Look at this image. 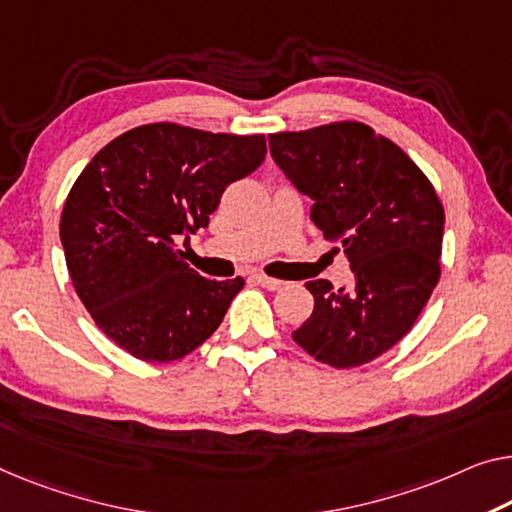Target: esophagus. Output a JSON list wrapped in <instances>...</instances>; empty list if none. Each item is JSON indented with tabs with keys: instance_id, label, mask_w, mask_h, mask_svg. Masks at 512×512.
Segmentation results:
<instances>
[{
	"instance_id": "1",
	"label": "esophagus",
	"mask_w": 512,
	"mask_h": 512,
	"mask_svg": "<svg viewBox=\"0 0 512 512\" xmlns=\"http://www.w3.org/2000/svg\"><path fill=\"white\" fill-rule=\"evenodd\" d=\"M253 280L257 282V285H262V287H266V289H280V287H282V280L269 278V276H264V273H255Z\"/></svg>"
}]
</instances>
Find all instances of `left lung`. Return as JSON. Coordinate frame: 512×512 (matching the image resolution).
Listing matches in <instances>:
<instances>
[{"label":"left lung","mask_w":512,"mask_h":512,"mask_svg":"<svg viewBox=\"0 0 512 512\" xmlns=\"http://www.w3.org/2000/svg\"><path fill=\"white\" fill-rule=\"evenodd\" d=\"M271 156L345 250L354 282H305L315 310L294 342L331 368L375 361L409 333L441 276L444 207L414 160L361 121L269 135Z\"/></svg>","instance_id":"left-lung-1"}]
</instances>
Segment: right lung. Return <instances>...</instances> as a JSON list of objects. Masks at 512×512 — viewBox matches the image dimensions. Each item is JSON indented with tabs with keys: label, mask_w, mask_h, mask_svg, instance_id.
<instances>
[{
	"label": "right lung",
	"mask_w": 512,
	"mask_h": 512,
	"mask_svg": "<svg viewBox=\"0 0 512 512\" xmlns=\"http://www.w3.org/2000/svg\"><path fill=\"white\" fill-rule=\"evenodd\" d=\"M264 135L144 124L91 158L61 211L59 236L73 287L112 342L170 363L209 340L243 278L207 280L177 248L209 225L232 181L255 172Z\"/></svg>",
	"instance_id": "add662e5"
}]
</instances>
